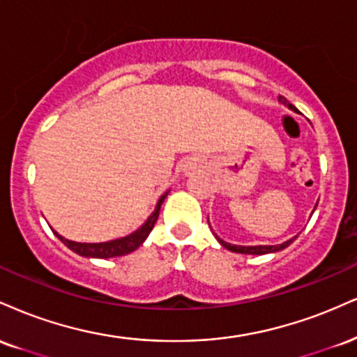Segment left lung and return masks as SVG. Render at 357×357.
Listing matches in <instances>:
<instances>
[{"instance_id": "left-lung-1", "label": "left lung", "mask_w": 357, "mask_h": 357, "mask_svg": "<svg viewBox=\"0 0 357 357\" xmlns=\"http://www.w3.org/2000/svg\"><path fill=\"white\" fill-rule=\"evenodd\" d=\"M278 100L281 101L282 105L289 106L291 109L296 111L294 106L289 105V101H287L284 96H279ZM296 238H298V236H294V238L289 239V241H286V243H282V244H278V246H236V244H229V243L222 241V239H220L216 236V239H218V241H220L221 246H225L226 249H229V251H233V252H241V255H268V252H278V251H281V249H284V248L289 246V244L293 243Z\"/></svg>"}]
</instances>
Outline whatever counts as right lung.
Wrapping results in <instances>:
<instances>
[{
    "label": "right lung",
    "instance_id": "1",
    "mask_svg": "<svg viewBox=\"0 0 357 357\" xmlns=\"http://www.w3.org/2000/svg\"><path fill=\"white\" fill-rule=\"evenodd\" d=\"M166 195H162L161 199L158 201L156 209H154V213L148 218V221H146L139 229L135 231V233L126 236V238L114 239V241H108V243H75V241H70V239H64L63 236H59L58 233L54 234L58 236V238L71 249V251L78 252L79 256H84V257H101V259H108V257L130 255V252H132L135 249H137L144 243V239L148 238L149 233L153 231V227L158 221V216H160V208L162 201H165Z\"/></svg>",
    "mask_w": 357,
    "mask_h": 357
}]
</instances>
